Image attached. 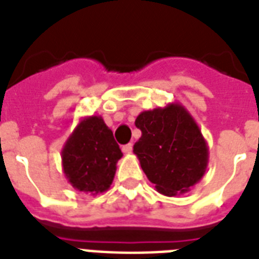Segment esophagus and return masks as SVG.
Returning <instances> with one entry per match:
<instances>
[{
    "mask_svg": "<svg viewBox=\"0 0 259 259\" xmlns=\"http://www.w3.org/2000/svg\"><path fill=\"white\" fill-rule=\"evenodd\" d=\"M132 150H133V144H127V145L122 146V152L125 154L132 153Z\"/></svg>",
    "mask_w": 259,
    "mask_h": 259,
    "instance_id": "esophagus-1",
    "label": "esophagus"
}]
</instances>
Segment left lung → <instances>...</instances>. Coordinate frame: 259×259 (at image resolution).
<instances>
[{"mask_svg": "<svg viewBox=\"0 0 259 259\" xmlns=\"http://www.w3.org/2000/svg\"><path fill=\"white\" fill-rule=\"evenodd\" d=\"M136 126L142 136L133 152L158 192L183 195L201 180L208 165V146L184 106L175 102L142 111Z\"/></svg>", "mask_w": 259, "mask_h": 259, "instance_id": "left-lung-1", "label": "left lung"}]
</instances>
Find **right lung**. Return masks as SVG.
<instances>
[{
    "mask_svg": "<svg viewBox=\"0 0 259 259\" xmlns=\"http://www.w3.org/2000/svg\"><path fill=\"white\" fill-rule=\"evenodd\" d=\"M121 157V149L103 118L84 117L63 146V172L75 189L95 196L110 188Z\"/></svg>",
    "mask_w": 259,
    "mask_h": 259,
    "instance_id": "obj_1",
    "label": "right lung"
}]
</instances>
